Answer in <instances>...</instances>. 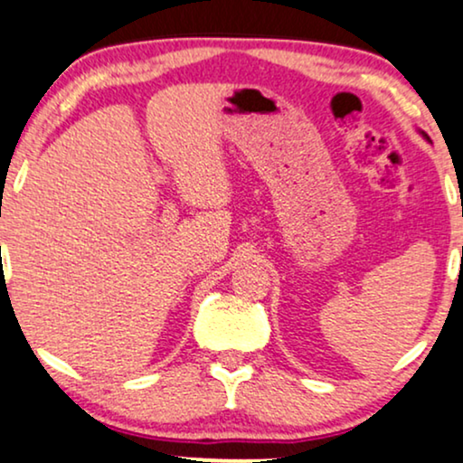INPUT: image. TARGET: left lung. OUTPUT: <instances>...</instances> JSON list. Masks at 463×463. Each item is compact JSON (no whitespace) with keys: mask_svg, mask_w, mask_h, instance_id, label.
I'll use <instances>...</instances> for the list:
<instances>
[{"mask_svg":"<svg viewBox=\"0 0 463 463\" xmlns=\"http://www.w3.org/2000/svg\"><path fill=\"white\" fill-rule=\"evenodd\" d=\"M423 137H425V134H423Z\"/></svg>","mask_w":463,"mask_h":463,"instance_id":"left-lung-1","label":"left lung"}]
</instances>
